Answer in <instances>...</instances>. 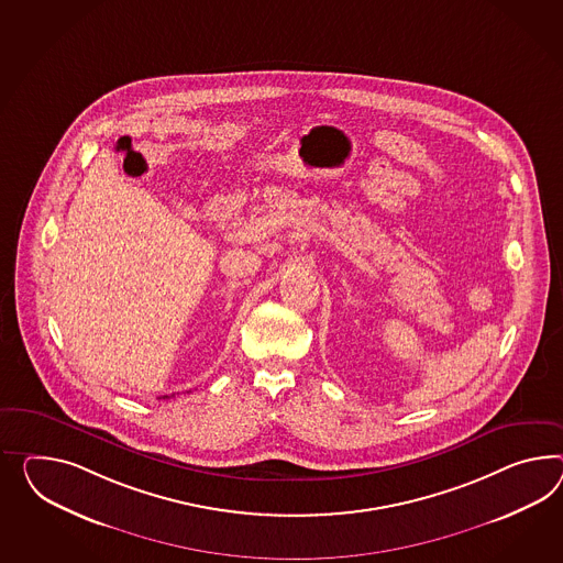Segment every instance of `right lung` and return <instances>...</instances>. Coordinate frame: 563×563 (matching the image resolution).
Returning a JSON list of instances; mask_svg holds the SVG:
<instances>
[{
    "instance_id": "right-lung-1",
    "label": "right lung",
    "mask_w": 563,
    "mask_h": 563,
    "mask_svg": "<svg viewBox=\"0 0 563 563\" xmlns=\"http://www.w3.org/2000/svg\"><path fill=\"white\" fill-rule=\"evenodd\" d=\"M163 398H167V396H163Z\"/></svg>"
}]
</instances>
